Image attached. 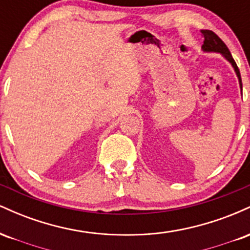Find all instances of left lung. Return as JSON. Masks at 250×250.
<instances>
[{
    "mask_svg": "<svg viewBox=\"0 0 250 250\" xmlns=\"http://www.w3.org/2000/svg\"><path fill=\"white\" fill-rule=\"evenodd\" d=\"M201 33H202L203 37H205V41H203V44H202L203 51H215V53L222 54V55L225 56L226 59L231 63V65L234 67L235 71H236V75H237V77H239L240 87H241V89H242V81H241L240 70H239V68H237L236 62L234 61L233 56H231V54H230V51H229L228 47L226 45V43L223 42L222 40H221L220 37L214 33V31L202 30Z\"/></svg>",
    "mask_w": 250,
    "mask_h": 250,
    "instance_id": "1",
    "label": "left lung"
}]
</instances>
